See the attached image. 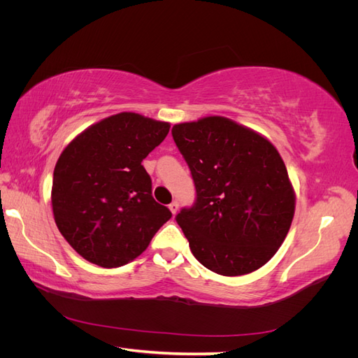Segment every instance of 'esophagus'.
<instances>
[{
    "instance_id": "obj_1",
    "label": "esophagus",
    "mask_w": 358,
    "mask_h": 358,
    "mask_svg": "<svg viewBox=\"0 0 358 358\" xmlns=\"http://www.w3.org/2000/svg\"><path fill=\"white\" fill-rule=\"evenodd\" d=\"M169 209L171 210V213L173 215H176L178 213V210H179V203L175 200V201H171L170 204H169Z\"/></svg>"
}]
</instances>
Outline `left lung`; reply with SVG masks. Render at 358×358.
I'll return each instance as SVG.
<instances>
[{"label":"left lung","mask_w":358,"mask_h":358,"mask_svg":"<svg viewBox=\"0 0 358 358\" xmlns=\"http://www.w3.org/2000/svg\"><path fill=\"white\" fill-rule=\"evenodd\" d=\"M197 200L176 221L192 255L212 272L241 276L263 267L282 245L296 192L268 138L224 116L173 125Z\"/></svg>","instance_id":"obj_1"}]
</instances>
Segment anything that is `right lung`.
<instances>
[{"instance_id": "right-lung-1", "label": "right lung", "mask_w": 358, "mask_h": 358, "mask_svg": "<svg viewBox=\"0 0 358 358\" xmlns=\"http://www.w3.org/2000/svg\"><path fill=\"white\" fill-rule=\"evenodd\" d=\"M169 129V122L122 112L92 124L62 150L53 170V218L86 262L106 268L128 264L171 218L154 200L142 166Z\"/></svg>"}]
</instances>
